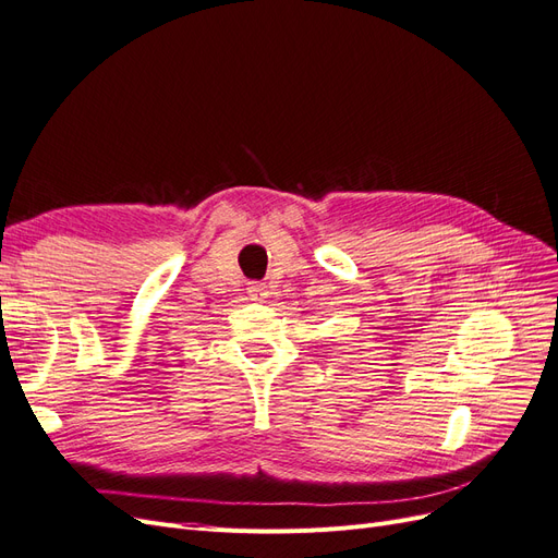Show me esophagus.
I'll return each mask as SVG.
<instances>
[{"label":"esophagus","mask_w":558,"mask_h":558,"mask_svg":"<svg viewBox=\"0 0 558 558\" xmlns=\"http://www.w3.org/2000/svg\"><path fill=\"white\" fill-rule=\"evenodd\" d=\"M246 293H248L251 300H263L267 295V286L265 283H253V286H248Z\"/></svg>","instance_id":"34e87169"}]
</instances>
